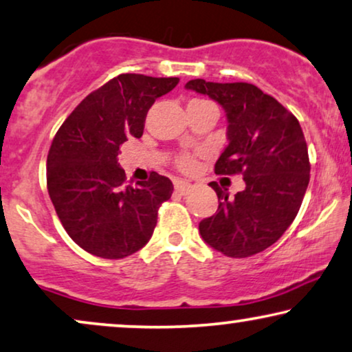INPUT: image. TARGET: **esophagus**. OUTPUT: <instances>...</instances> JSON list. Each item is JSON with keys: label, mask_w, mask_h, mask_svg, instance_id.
<instances>
[{"label": "esophagus", "mask_w": 352, "mask_h": 352, "mask_svg": "<svg viewBox=\"0 0 352 352\" xmlns=\"http://www.w3.org/2000/svg\"><path fill=\"white\" fill-rule=\"evenodd\" d=\"M190 188H191V183H188L185 180H177L175 182V191L180 192V195H185V192H188Z\"/></svg>", "instance_id": "esophagus-1"}]
</instances>
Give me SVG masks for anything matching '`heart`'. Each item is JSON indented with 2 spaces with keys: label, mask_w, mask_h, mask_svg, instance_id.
I'll list each match as a JSON object with an SVG mask.
<instances>
[{
  "label": "heart",
  "mask_w": 352,
  "mask_h": 352,
  "mask_svg": "<svg viewBox=\"0 0 352 352\" xmlns=\"http://www.w3.org/2000/svg\"><path fill=\"white\" fill-rule=\"evenodd\" d=\"M192 102H201V100H192ZM178 167L183 170H191L195 167V160L190 155H183L180 160H178Z\"/></svg>",
  "instance_id": "b5f03b06"
}]
</instances>
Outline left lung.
Masks as SVG:
<instances>
[{
	"label": "left lung",
	"mask_w": 352,
	"mask_h": 352,
	"mask_svg": "<svg viewBox=\"0 0 352 352\" xmlns=\"http://www.w3.org/2000/svg\"><path fill=\"white\" fill-rule=\"evenodd\" d=\"M185 87L209 96L226 113L228 146L215 174H241L245 182L232 197L209 183L219 209L199 223L201 237L231 258L260 254L292 225L308 188L311 166L300 122L254 84L191 79Z\"/></svg>",
	"instance_id": "obj_1"
}]
</instances>
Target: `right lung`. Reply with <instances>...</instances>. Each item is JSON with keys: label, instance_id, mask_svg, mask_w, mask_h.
I'll return each instance as SVG.
<instances>
[{"label": "right lung", "instance_id": "right-lung-1", "mask_svg": "<svg viewBox=\"0 0 352 352\" xmlns=\"http://www.w3.org/2000/svg\"><path fill=\"white\" fill-rule=\"evenodd\" d=\"M180 79L124 73L84 98L54 137L47 155V191L63 228L89 254L120 260L151 239L157 209L174 185L153 172L126 183L120 146L140 138L157 97Z\"/></svg>", "mask_w": 352, "mask_h": 352}]
</instances>
